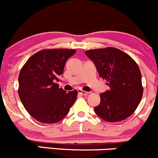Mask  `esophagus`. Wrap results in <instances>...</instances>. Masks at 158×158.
Masks as SVG:
<instances>
[{
  "instance_id": "1",
  "label": "esophagus",
  "mask_w": 158,
  "mask_h": 158,
  "mask_svg": "<svg viewBox=\"0 0 158 158\" xmlns=\"http://www.w3.org/2000/svg\"><path fill=\"white\" fill-rule=\"evenodd\" d=\"M78 93L80 94H82V95H88V94H89V92L83 90H81V89H79V90H78Z\"/></svg>"
}]
</instances>
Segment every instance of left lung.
<instances>
[{"label":"left lung","mask_w":158,"mask_h":158,"mask_svg":"<svg viewBox=\"0 0 158 158\" xmlns=\"http://www.w3.org/2000/svg\"><path fill=\"white\" fill-rule=\"evenodd\" d=\"M95 64L99 76L107 81L110 89L100 94L96 114L107 122H119L132 115L142 100V75L136 62L116 48L86 51Z\"/></svg>","instance_id":"8db88e82"}]
</instances>
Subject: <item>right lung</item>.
<instances>
[{
  "label": "right lung",
  "instance_id": "obj_1",
  "mask_svg": "<svg viewBox=\"0 0 158 158\" xmlns=\"http://www.w3.org/2000/svg\"><path fill=\"white\" fill-rule=\"evenodd\" d=\"M74 49H44L28 59L19 74L18 94L25 109L36 120L53 124L64 119L78 92L59 88V76Z\"/></svg>",
  "mask_w": 158,
  "mask_h": 158
}]
</instances>
